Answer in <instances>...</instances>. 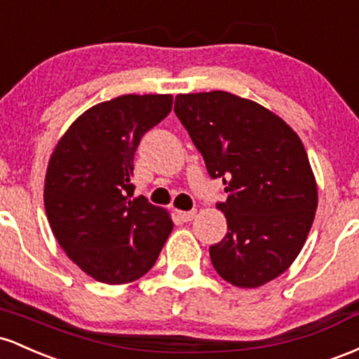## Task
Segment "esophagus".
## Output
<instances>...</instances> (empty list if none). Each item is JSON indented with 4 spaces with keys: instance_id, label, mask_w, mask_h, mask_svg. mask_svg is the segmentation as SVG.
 Instances as JSON below:
<instances>
[{
    "instance_id": "esophagus-1",
    "label": "esophagus",
    "mask_w": 359,
    "mask_h": 359,
    "mask_svg": "<svg viewBox=\"0 0 359 359\" xmlns=\"http://www.w3.org/2000/svg\"><path fill=\"white\" fill-rule=\"evenodd\" d=\"M176 215H178V219L181 220V222H190V220L195 219L196 210H188V212L178 210V212H176Z\"/></svg>"
}]
</instances>
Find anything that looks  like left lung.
<instances>
[{
  "instance_id": "1",
  "label": "left lung",
  "mask_w": 359,
  "mask_h": 359,
  "mask_svg": "<svg viewBox=\"0 0 359 359\" xmlns=\"http://www.w3.org/2000/svg\"><path fill=\"white\" fill-rule=\"evenodd\" d=\"M175 114L227 200V233L210 245L215 271L256 288L288 269L317 210V184L299 135L280 116L227 91L178 95Z\"/></svg>"
}]
</instances>
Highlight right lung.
Returning <instances> with one entry per match:
<instances>
[{
	"instance_id": "right-lung-1",
	"label": "right lung",
	"mask_w": 359,
	"mask_h": 359,
	"mask_svg": "<svg viewBox=\"0 0 359 359\" xmlns=\"http://www.w3.org/2000/svg\"><path fill=\"white\" fill-rule=\"evenodd\" d=\"M171 95H123L86 110L67 128L47 168L43 203L60 248L108 285L139 280L172 231L163 208L134 198V154L166 118Z\"/></svg>"
}]
</instances>
